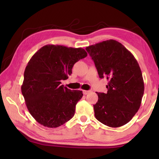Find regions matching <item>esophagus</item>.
<instances>
[{"mask_svg":"<svg viewBox=\"0 0 159 159\" xmlns=\"http://www.w3.org/2000/svg\"><path fill=\"white\" fill-rule=\"evenodd\" d=\"M90 92V90H83V95H88V93H89Z\"/></svg>","mask_w":159,"mask_h":159,"instance_id":"34e87169","label":"esophagus"}]
</instances>
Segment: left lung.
Instances as JSON below:
<instances>
[{"instance_id":"obj_1","label":"left lung","mask_w":159,"mask_h":159,"mask_svg":"<svg viewBox=\"0 0 159 159\" xmlns=\"http://www.w3.org/2000/svg\"><path fill=\"white\" fill-rule=\"evenodd\" d=\"M100 79L108 80L107 93H97L95 118L111 128L124 125L140 107L144 85L138 61L120 43L108 40L86 47Z\"/></svg>"}]
</instances>
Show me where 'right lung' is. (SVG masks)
<instances>
[{"mask_svg":"<svg viewBox=\"0 0 159 159\" xmlns=\"http://www.w3.org/2000/svg\"><path fill=\"white\" fill-rule=\"evenodd\" d=\"M87 55L81 48L46 45L29 60L21 93L29 113L40 124L57 128L74 116L83 92L64 87L61 80L68 79L74 64Z\"/></svg>","mask_w":159,"mask_h":159,"instance_id":"right-lung-1","label":"right lung"}]
</instances>
